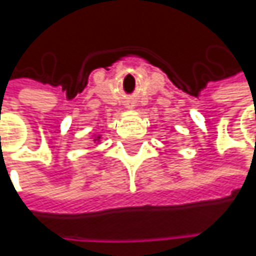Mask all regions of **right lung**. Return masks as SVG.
I'll return each mask as SVG.
<instances>
[{"mask_svg":"<svg viewBox=\"0 0 256 256\" xmlns=\"http://www.w3.org/2000/svg\"><path fill=\"white\" fill-rule=\"evenodd\" d=\"M93 142L99 144L100 142V134H93Z\"/></svg>","mask_w":256,"mask_h":256,"instance_id":"1","label":"right lung"}]
</instances>
